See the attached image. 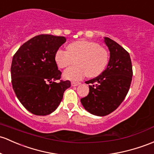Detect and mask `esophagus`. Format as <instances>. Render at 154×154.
<instances>
[{"label": "esophagus", "instance_id": "1", "mask_svg": "<svg viewBox=\"0 0 154 154\" xmlns=\"http://www.w3.org/2000/svg\"><path fill=\"white\" fill-rule=\"evenodd\" d=\"M80 84V82H72V83H71V85H72V87H76V86L79 85Z\"/></svg>", "mask_w": 154, "mask_h": 154}]
</instances>
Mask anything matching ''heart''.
Here are the masks:
<instances>
[{
    "label": "heart",
    "instance_id": "heart-1",
    "mask_svg": "<svg viewBox=\"0 0 154 154\" xmlns=\"http://www.w3.org/2000/svg\"><path fill=\"white\" fill-rule=\"evenodd\" d=\"M54 59L60 69L66 68L75 62V66L64 71L63 78L70 81H79L85 75L88 78L100 75L108 64L109 54L98 43L79 40L69 44L67 51L59 49Z\"/></svg>",
    "mask_w": 154,
    "mask_h": 154
}]
</instances>
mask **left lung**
<instances>
[{
    "mask_svg": "<svg viewBox=\"0 0 154 154\" xmlns=\"http://www.w3.org/2000/svg\"><path fill=\"white\" fill-rule=\"evenodd\" d=\"M104 42L110 52L108 65L100 75L85 82L90 84V92L81 99L84 109L97 116H106L120 105L133 75L129 54L110 38L104 37Z\"/></svg>",
    "mask_w": 154,
    "mask_h": 154,
    "instance_id": "left-lung-1",
    "label": "left lung"
}]
</instances>
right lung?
<instances>
[{
  "label": "right lung",
  "mask_w": 154,
  "mask_h": 154,
  "mask_svg": "<svg viewBox=\"0 0 154 154\" xmlns=\"http://www.w3.org/2000/svg\"><path fill=\"white\" fill-rule=\"evenodd\" d=\"M65 42L64 37L41 34L25 42L13 57V90L22 105L34 115L44 116L54 112L70 87L68 80L55 82L62 75L55 54Z\"/></svg>",
  "instance_id": "1"
}]
</instances>
